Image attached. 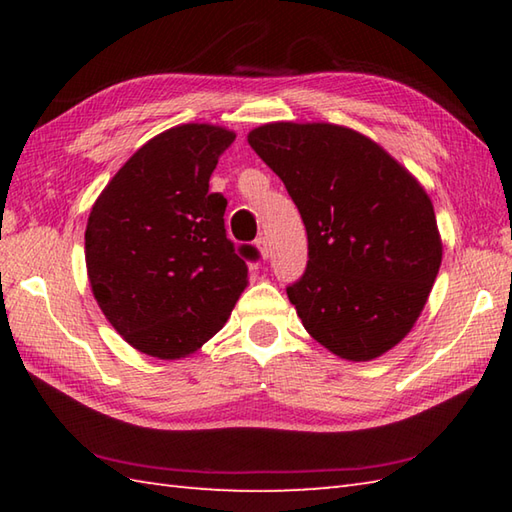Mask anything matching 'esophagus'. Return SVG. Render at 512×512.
<instances>
[{"label":"esophagus","instance_id":"34e87169","mask_svg":"<svg viewBox=\"0 0 512 512\" xmlns=\"http://www.w3.org/2000/svg\"><path fill=\"white\" fill-rule=\"evenodd\" d=\"M255 246H257V250H259V255H262V259H268V257H270V248H268L266 237H257V239H255Z\"/></svg>","mask_w":512,"mask_h":512}]
</instances>
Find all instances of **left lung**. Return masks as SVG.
I'll return each instance as SVG.
<instances>
[{
	"label": "left lung",
	"instance_id": "left-lung-1",
	"mask_svg": "<svg viewBox=\"0 0 512 512\" xmlns=\"http://www.w3.org/2000/svg\"><path fill=\"white\" fill-rule=\"evenodd\" d=\"M248 143L284 180L308 233L286 288L314 339L369 361L405 336L442 262L429 195L374 140L328 123H270Z\"/></svg>",
	"mask_w": 512,
	"mask_h": 512
}]
</instances>
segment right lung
I'll return each mask as SVG.
<instances>
[{"mask_svg": "<svg viewBox=\"0 0 512 512\" xmlns=\"http://www.w3.org/2000/svg\"><path fill=\"white\" fill-rule=\"evenodd\" d=\"M235 134L180 125L129 158L92 206L85 264L103 314L123 339L182 358L222 330L246 288L255 246L226 237V198L209 178Z\"/></svg>", "mask_w": 512, "mask_h": 512, "instance_id": "1", "label": "right lung"}]
</instances>
